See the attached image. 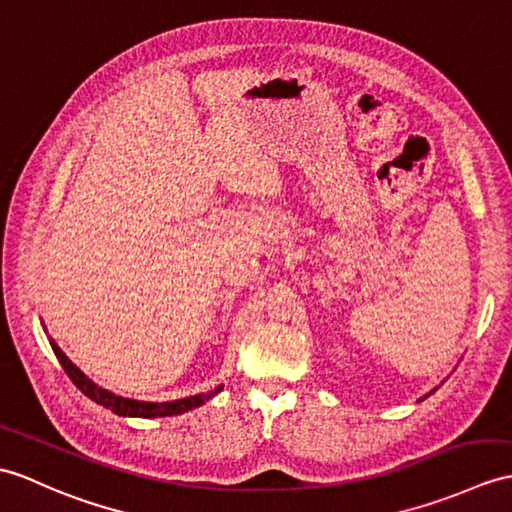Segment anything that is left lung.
Wrapping results in <instances>:
<instances>
[{"mask_svg": "<svg viewBox=\"0 0 512 512\" xmlns=\"http://www.w3.org/2000/svg\"><path fill=\"white\" fill-rule=\"evenodd\" d=\"M434 392H436V388H434L432 392H427V395H425V397H430V395H434ZM425 397H423V399H425ZM423 399H419V401H423Z\"/></svg>", "mask_w": 512, "mask_h": 512, "instance_id": "obj_1", "label": "left lung"}]
</instances>
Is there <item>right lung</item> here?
Masks as SVG:
<instances>
[{"label": "right lung", "mask_w": 512, "mask_h": 512, "mask_svg": "<svg viewBox=\"0 0 512 512\" xmlns=\"http://www.w3.org/2000/svg\"><path fill=\"white\" fill-rule=\"evenodd\" d=\"M47 340H50L52 351H54V355L58 358V362H61V366L65 368V373L69 375L71 382H74L82 392H85V395L91 401L100 403V406H104L106 410L120 414V417H139V419L174 417V414H183L187 410H194V408L202 406V403L209 401L211 397H216L218 392L224 388L220 384V386H216V388L209 390V392H200V395H192V397H185V399H174V401H161V403L159 401H139V399L122 397V395H115V392L95 384L93 379H89L74 362L67 358V355L63 353V349L54 342V338L47 336Z\"/></svg>", "instance_id": "right-lung-1"}]
</instances>
